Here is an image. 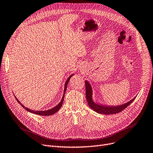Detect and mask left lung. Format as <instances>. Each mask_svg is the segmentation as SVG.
I'll return each mask as SVG.
<instances>
[{
    "label": "left lung",
    "mask_w": 153,
    "mask_h": 153,
    "mask_svg": "<svg viewBox=\"0 0 153 153\" xmlns=\"http://www.w3.org/2000/svg\"><path fill=\"white\" fill-rule=\"evenodd\" d=\"M85 96H86V99H87V102L88 103V105L89 107L94 111H96L97 113L102 114H117L118 112H120L122 111H123L125 108H126L128 106L131 104V102H132L134 100V99H132V100L128 102L127 103H125L122 105H119L117 106H107L101 104H97L96 102H94L92 100V90L91 84L88 82L87 81H85Z\"/></svg>",
    "instance_id": "left-lung-1"
}]
</instances>
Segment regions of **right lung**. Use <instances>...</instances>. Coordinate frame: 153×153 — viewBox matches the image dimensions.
<instances>
[{
  "label": "right lung",
  "mask_w": 153,
  "mask_h": 153,
  "mask_svg": "<svg viewBox=\"0 0 153 153\" xmlns=\"http://www.w3.org/2000/svg\"><path fill=\"white\" fill-rule=\"evenodd\" d=\"M73 75H74V74L71 75V76L69 77V78L68 79V80L66 81L65 83L64 90V94H63V96H62V99H61V102H59L56 106H55L54 108H52V109H49V110H47V111H34V110H31V109H29V108H25V106H24L23 104H22L21 102L18 100V99L16 98V97H16V99L17 101L22 105V107H23L26 111H29V112H32V113H33V114H37V115H41V116H51V115H52V114H54L56 113V112H57L59 109H60V108H61V106H62V103H63V101H64V94H65V91H66V89H67V85H68V82H69V80H70V78H71Z\"/></svg>",
  "instance_id": "1"
}]
</instances>
